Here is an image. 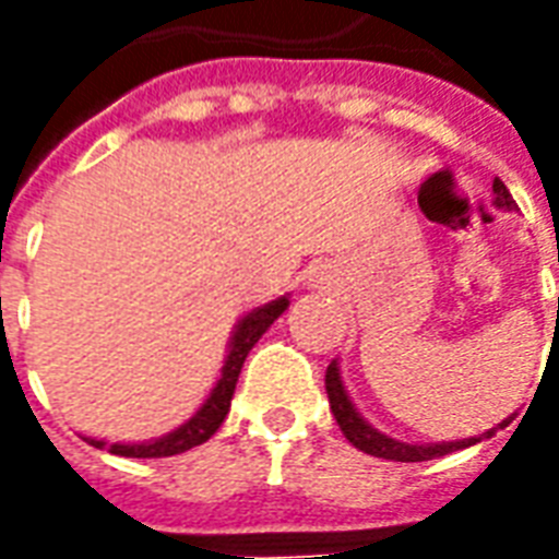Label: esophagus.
<instances>
[{"label": "esophagus", "mask_w": 559, "mask_h": 559, "mask_svg": "<svg viewBox=\"0 0 559 559\" xmlns=\"http://www.w3.org/2000/svg\"><path fill=\"white\" fill-rule=\"evenodd\" d=\"M311 281H314V287H323V284H332V275H329L326 269H317L314 275H311Z\"/></svg>", "instance_id": "esophagus-1"}]
</instances>
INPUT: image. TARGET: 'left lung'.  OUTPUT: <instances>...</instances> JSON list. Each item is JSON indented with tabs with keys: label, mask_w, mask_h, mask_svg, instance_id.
<instances>
[{
	"label": "left lung",
	"mask_w": 559,
	"mask_h": 559,
	"mask_svg": "<svg viewBox=\"0 0 559 559\" xmlns=\"http://www.w3.org/2000/svg\"><path fill=\"white\" fill-rule=\"evenodd\" d=\"M493 206L506 209V212H512L515 206V200L509 194V188H506L500 179H493ZM326 395H329V407H332V416L338 421V428L344 431V437L350 440L359 452L365 455H374V457H386V461H431V457H443L449 452H457V449H467V445H476L481 440H488L493 437L497 428H506L509 419H503L497 428H488L479 437H464V440H443V443H404V440H395V437H389V433L377 431L371 421L365 419L362 413L356 411V404H353L350 392L344 386V377H341V365L338 359H332V365L326 368Z\"/></svg>",
	"instance_id": "obj_1"
}]
</instances>
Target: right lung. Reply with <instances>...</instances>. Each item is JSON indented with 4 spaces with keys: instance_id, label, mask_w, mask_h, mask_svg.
Instances as JSON below:
<instances>
[{
    "instance_id": "right-lung-1",
    "label": "right lung",
    "mask_w": 559,
    "mask_h": 559,
    "mask_svg": "<svg viewBox=\"0 0 559 559\" xmlns=\"http://www.w3.org/2000/svg\"><path fill=\"white\" fill-rule=\"evenodd\" d=\"M287 305H290V293H284V296L266 305H257L248 314L239 317V323L233 326L230 341H227V353H224V365H221L215 386L209 389L203 404L179 428L160 433V437H152V440H140V443H107V440H98V437H83V440L95 445V449H110L114 455L122 457H167L206 443L209 437L221 428L224 416L230 413L233 392H236L248 353H251L257 341L263 338V332L287 311Z\"/></svg>"
}]
</instances>
